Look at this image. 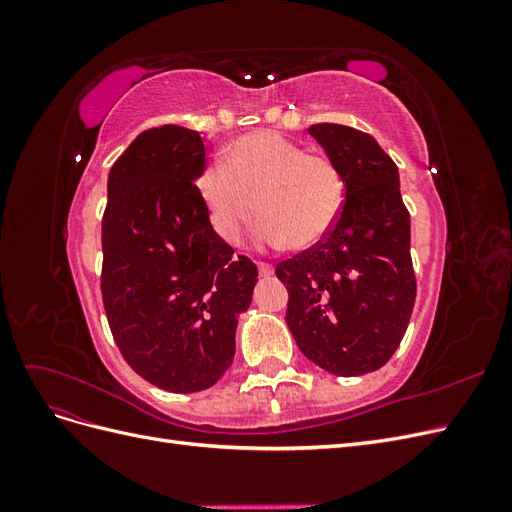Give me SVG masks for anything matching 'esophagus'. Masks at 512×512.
<instances>
[{
	"label": "esophagus",
	"instance_id": "obj_1",
	"mask_svg": "<svg viewBox=\"0 0 512 512\" xmlns=\"http://www.w3.org/2000/svg\"><path fill=\"white\" fill-rule=\"evenodd\" d=\"M258 273H260L262 277H267V275L273 273V267L269 265V262H258Z\"/></svg>",
	"mask_w": 512,
	"mask_h": 512
}]
</instances>
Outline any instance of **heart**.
Listing matches in <instances>:
<instances>
[{"label":"heart","mask_w":512,"mask_h":512,"mask_svg":"<svg viewBox=\"0 0 512 512\" xmlns=\"http://www.w3.org/2000/svg\"><path fill=\"white\" fill-rule=\"evenodd\" d=\"M198 192L224 241L237 243L260 209L265 213L258 226L262 243L290 241L305 250L337 224L346 181L329 156L305 153L280 132L256 130L228 147L226 162L200 170Z\"/></svg>","instance_id":"obj_1"}]
</instances>
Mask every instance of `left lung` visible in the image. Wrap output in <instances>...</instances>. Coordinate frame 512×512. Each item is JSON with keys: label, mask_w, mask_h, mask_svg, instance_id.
<instances>
[{"label": "left lung", "mask_w": 512, "mask_h": 512, "mask_svg": "<svg viewBox=\"0 0 512 512\" xmlns=\"http://www.w3.org/2000/svg\"><path fill=\"white\" fill-rule=\"evenodd\" d=\"M346 181V200L320 243L275 267L288 288L286 322L299 350L335 376L380 369L404 337L416 299L410 213L397 164L369 134L309 128Z\"/></svg>", "instance_id": "obj_1"}]
</instances>
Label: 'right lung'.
Listing matches in <instances>:
<instances>
[{
	"label": "right lung",
	"mask_w": 512,
	"mask_h": 512,
	"mask_svg": "<svg viewBox=\"0 0 512 512\" xmlns=\"http://www.w3.org/2000/svg\"><path fill=\"white\" fill-rule=\"evenodd\" d=\"M207 164L198 132L145 130L108 173L102 303L126 363L158 389L203 391L235 356L237 316L258 269L213 230L194 183Z\"/></svg>",
	"instance_id": "add662e5"
}]
</instances>
